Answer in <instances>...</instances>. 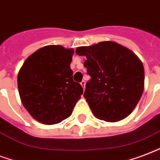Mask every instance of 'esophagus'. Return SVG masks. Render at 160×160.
I'll return each mask as SVG.
<instances>
[{
  "instance_id": "obj_1",
  "label": "esophagus",
  "mask_w": 160,
  "mask_h": 160,
  "mask_svg": "<svg viewBox=\"0 0 160 160\" xmlns=\"http://www.w3.org/2000/svg\"><path fill=\"white\" fill-rule=\"evenodd\" d=\"M85 84H86V82H85L84 80H82V81L81 82V85H82V87L83 88V89L85 88Z\"/></svg>"
}]
</instances>
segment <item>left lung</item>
<instances>
[{"instance_id": "left-lung-1", "label": "left lung", "mask_w": 160, "mask_h": 160, "mask_svg": "<svg viewBox=\"0 0 160 160\" xmlns=\"http://www.w3.org/2000/svg\"><path fill=\"white\" fill-rule=\"evenodd\" d=\"M85 56L83 63L91 77L84 98L97 118L116 122L132 112L143 92L142 63L127 48L112 41L76 49Z\"/></svg>"}]
</instances>
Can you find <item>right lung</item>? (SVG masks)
Here are the masks:
<instances>
[{"label":"right lung","mask_w":160,"mask_h":160,"mask_svg":"<svg viewBox=\"0 0 160 160\" xmlns=\"http://www.w3.org/2000/svg\"><path fill=\"white\" fill-rule=\"evenodd\" d=\"M73 50L61 45L39 49L19 71L18 86L22 103L33 118L54 125L68 118L83 90L73 81L70 64Z\"/></svg>","instance_id":"obj_1"}]
</instances>
